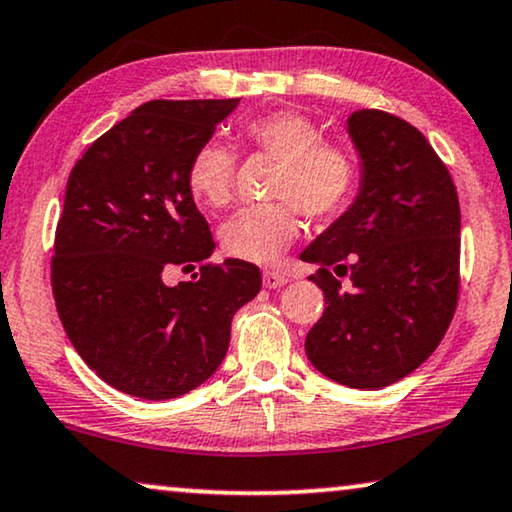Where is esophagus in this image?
Listing matches in <instances>:
<instances>
[{
    "label": "esophagus",
    "instance_id": "34e87169",
    "mask_svg": "<svg viewBox=\"0 0 512 512\" xmlns=\"http://www.w3.org/2000/svg\"><path fill=\"white\" fill-rule=\"evenodd\" d=\"M287 280H290V278H287L285 273L273 271V269L262 273V283H264V287H269V290H273V287H283Z\"/></svg>",
    "mask_w": 512,
    "mask_h": 512
}]
</instances>
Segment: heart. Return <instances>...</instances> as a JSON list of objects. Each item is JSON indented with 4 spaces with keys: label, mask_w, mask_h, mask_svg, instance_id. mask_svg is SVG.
<instances>
[{
    "label": "heart",
    "mask_w": 512,
    "mask_h": 512,
    "mask_svg": "<svg viewBox=\"0 0 512 512\" xmlns=\"http://www.w3.org/2000/svg\"><path fill=\"white\" fill-rule=\"evenodd\" d=\"M248 150L280 162L273 185L276 204L250 206L232 215L220 229L222 250L243 262L269 264L297 239L301 220L325 222L350 204L357 187V160L348 148L322 141L320 127L297 111H276L248 120L241 127ZM234 155L222 143L208 141L194 150L187 164V187L208 208L232 199Z\"/></svg>",
    "instance_id": "heart-1"
}]
</instances>
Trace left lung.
I'll list each match as a JSON object with an SVG mask.
<instances>
[{"label":"left lung","instance_id":"1","mask_svg":"<svg viewBox=\"0 0 512 512\" xmlns=\"http://www.w3.org/2000/svg\"><path fill=\"white\" fill-rule=\"evenodd\" d=\"M362 187L348 211L308 246L325 313L306 355L327 378L378 390L413 373L443 341L459 299L457 187L420 129L362 109L348 120ZM351 285L342 290L340 278Z\"/></svg>","mask_w":512,"mask_h":512}]
</instances>
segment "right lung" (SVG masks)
Instances as JSON below:
<instances>
[{"mask_svg": "<svg viewBox=\"0 0 512 512\" xmlns=\"http://www.w3.org/2000/svg\"><path fill=\"white\" fill-rule=\"evenodd\" d=\"M239 99H153L113 125L71 169L55 229L50 283L83 362L115 390L176 399L213 376L232 318L262 276L215 248L187 187V164ZM200 266L169 288L175 266Z\"/></svg>", "mask_w": 512, "mask_h": 512, "instance_id": "1", "label": "right lung"}]
</instances>
